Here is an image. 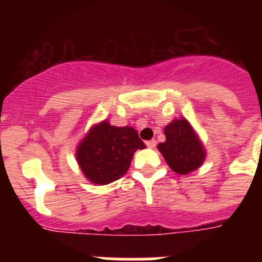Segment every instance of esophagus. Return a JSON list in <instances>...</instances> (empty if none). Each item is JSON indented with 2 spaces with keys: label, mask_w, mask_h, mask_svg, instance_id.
Returning <instances> with one entry per match:
<instances>
[{
  "label": "esophagus",
  "mask_w": 262,
  "mask_h": 262,
  "mask_svg": "<svg viewBox=\"0 0 262 262\" xmlns=\"http://www.w3.org/2000/svg\"><path fill=\"white\" fill-rule=\"evenodd\" d=\"M145 144H147L148 148H155L156 147V140H155V139H152V140H148V142H145Z\"/></svg>",
  "instance_id": "obj_1"
}]
</instances>
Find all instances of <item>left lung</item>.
Returning <instances> with one entry per match:
<instances>
[{
    "label": "left lung",
    "instance_id": "8db88e82",
    "mask_svg": "<svg viewBox=\"0 0 262 262\" xmlns=\"http://www.w3.org/2000/svg\"><path fill=\"white\" fill-rule=\"evenodd\" d=\"M166 140L157 145L173 172L189 174L205 161L206 151L191 124L185 118L172 120L164 128Z\"/></svg>",
    "mask_w": 262,
    "mask_h": 262
}]
</instances>
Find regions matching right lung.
I'll list each match as a JSON object with an SVG mask.
<instances>
[{
  "mask_svg": "<svg viewBox=\"0 0 262 262\" xmlns=\"http://www.w3.org/2000/svg\"><path fill=\"white\" fill-rule=\"evenodd\" d=\"M143 148L144 143L133 127H115L103 120L81 140L76 159L90 182L107 185L126 174L135 151Z\"/></svg>",
  "mask_w": 262,
  "mask_h": 262,
  "instance_id": "right-lung-1",
  "label": "right lung"
}]
</instances>
